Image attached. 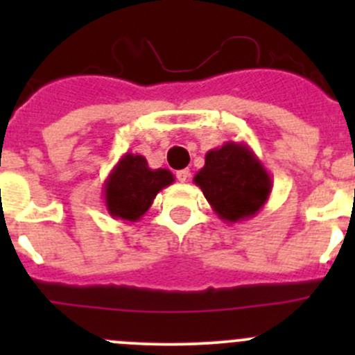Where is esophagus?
Wrapping results in <instances>:
<instances>
[{"instance_id":"1","label":"esophagus","mask_w":355,"mask_h":355,"mask_svg":"<svg viewBox=\"0 0 355 355\" xmlns=\"http://www.w3.org/2000/svg\"><path fill=\"white\" fill-rule=\"evenodd\" d=\"M189 177H191V171L189 170H178L177 171V180L182 182V184H184V182H187Z\"/></svg>"}]
</instances>
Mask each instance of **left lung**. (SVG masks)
<instances>
[{"instance_id":"obj_1","label":"left lung","mask_w":355,"mask_h":355,"mask_svg":"<svg viewBox=\"0 0 355 355\" xmlns=\"http://www.w3.org/2000/svg\"><path fill=\"white\" fill-rule=\"evenodd\" d=\"M194 182L218 218L239 223L263 209L271 194L270 173L244 142H225L206 153Z\"/></svg>"}]
</instances>
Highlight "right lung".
Wrapping results in <instances>:
<instances>
[{"instance_id":"right-lung-1","label":"right lung","mask_w":355,"mask_h":355,"mask_svg":"<svg viewBox=\"0 0 355 355\" xmlns=\"http://www.w3.org/2000/svg\"><path fill=\"white\" fill-rule=\"evenodd\" d=\"M173 182L170 170H153L144 156L125 153L103 184L106 209L114 220L134 223L148 213L157 192Z\"/></svg>"}]
</instances>
